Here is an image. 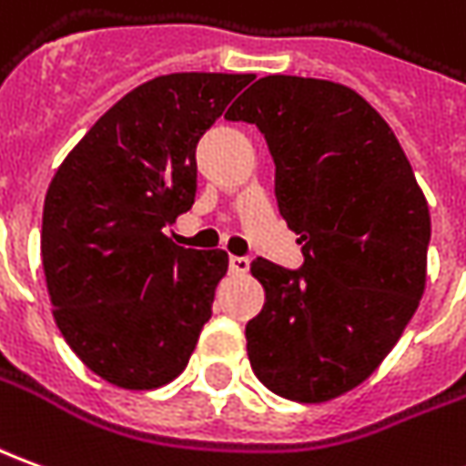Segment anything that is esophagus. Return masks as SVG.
I'll return each mask as SVG.
<instances>
[{
    "instance_id": "34e87169",
    "label": "esophagus",
    "mask_w": 466,
    "mask_h": 466,
    "mask_svg": "<svg viewBox=\"0 0 466 466\" xmlns=\"http://www.w3.org/2000/svg\"><path fill=\"white\" fill-rule=\"evenodd\" d=\"M247 269H249V259H247V257H229V272H232V275H244Z\"/></svg>"
}]
</instances>
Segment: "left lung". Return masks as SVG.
Here are the masks:
<instances>
[{
	"instance_id": "8db88e82",
	"label": "left lung",
	"mask_w": 466,
	"mask_h": 466,
	"mask_svg": "<svg viewBox=\"0 0 466 466\" xmlns=\"http://www.w3.org/2000/svg\"><path fill=\"white\" fill-rule=\"evenodd\" d=\"M224 118L265 136L279 214L305 257L300 269L249 267L265 288L244 330L252 370L289 401L338 399L379 369L424 295V191L389 123L340 83L267 75Z\"/></svg>"
}]
</instances>
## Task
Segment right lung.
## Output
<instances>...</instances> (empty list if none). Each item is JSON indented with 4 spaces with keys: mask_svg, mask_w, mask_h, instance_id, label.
I'll use <instances>...</instances> for the list:
<instances>
[{
    "mask_svg": "<svg viewBox=\"0 0 466 466\" xmlns=\"http://www.w3.org/2000/svg\"><path fill=\"white\" fill-rule=\"evenodd\" d=\"M255 75L171 73L133 87L67 154L42 211L52 315L75 356L118 389L187 369L224 249L164 234L197 197V143Z\"/></svg>",
    "mask_w": 466,
    "mask_h": 466,
    "instance_id": "1",
    "label": "right lung"
}]
</instances>
